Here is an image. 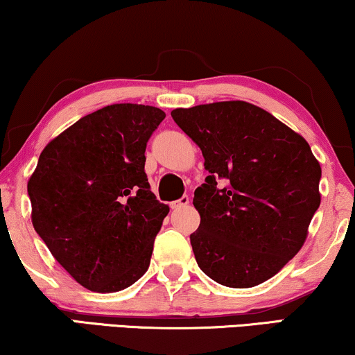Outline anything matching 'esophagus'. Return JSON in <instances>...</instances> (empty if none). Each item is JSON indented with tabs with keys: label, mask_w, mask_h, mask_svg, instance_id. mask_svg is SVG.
<instances>
[{
	"label": "esophagus",
	"mask_w": 355,
	"mask_h": 355,
	"mask_svg": "<svg viewBox=\"0 0 355 355\" xmlns=\"http://www.w3.org/2000/svg\"><path fill=\"white\" fill-rule=\"evenodd\" d=\"M188 203H190V198H188L187 195H183L180 200L173 201V203H172V208H173V209H180V208H185V206H188Z\"/></svg>",
	"instance_id": "obj_1"
}]
</instances>
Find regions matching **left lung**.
<instances>
[{
    "mask_svg": "<svg viewBox=\"0 0 355 355\" xmlns=\"http://www.w3.org/2000/svg\"><path fill=\"white\" fill-rule=\"evenodd\" d=\"M172 118L209 172L193 198L201 218L190 234L196 263L231 288L263 284L303 248L320 208L321 167L311 147L245 101L177 107Z\"/></svg>",
    "mask_w": 355,
    "mask_h": 355,
    "instance_id": "1",
    "label": "left lung"
}]
</instances>
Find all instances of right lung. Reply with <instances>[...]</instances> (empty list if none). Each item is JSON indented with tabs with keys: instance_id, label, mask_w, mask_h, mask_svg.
I'll list each match as a JSON object with an SVG mask.
<instances>
[{
	"instance_id": "right-lung-1",
	"label": "right lung",
	"mask_w": 355,
	"mask_h": 355,
	"mask_svg": "<svg viewBox=\"0 0 355 355\" xmlns=\"http://www.w3.org/2000/svg\"><path fill=\"white\" fill-rule=\"evenodd\" d=\"M165 113L105 106L58 134L28 182L33 226L85 288L113 293L147 272L168 206L150 191L146 147Z\"/></svg>"
}]
</instances>
